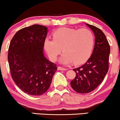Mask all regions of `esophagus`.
<instances>
[{
    "label": "esophagus",
    "instance_id": "esophagus-1",
    "mask_svg": "<svg viewBox=\"0 0 120 120\" xmlns=\"http://www.w3.org/2000/svg\"><path fill=\"white\" fill-rule=\"evenodd\" d=\"M58 70H67V69L63 68V67H58Z\"/></svg>",
    "mask_w": 120,
    "mask_h": 120
}]
</instances>
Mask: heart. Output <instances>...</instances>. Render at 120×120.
<instances>
[{"label":"heart","instance_id":"heart-1","mask_svg":"<svg viewBox=\"0 0 120 120\" xmlns=\"http://www.w3.org/2000/svg\"><path fill=\"white\" fill-rule=\"evenodd\" d=\"M94 37L90 29L62 28L53 33V39L46 38L44 49L52 61H55L62 51L60 63L80 64L86 61L92 52Z\"/></svg>","mask_w":120,"mask_h":120}]
</instances>
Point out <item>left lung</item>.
I'll list each match as a JSON object with an SVG mask.
<instances>
[{"label": "left lung", "mask_w": 120, "mask_h": 120, "mask_svg": "<svg viewBox=\"0 0 120 120\" xmlns=\"http://www.w3.org/2000/svg\"><path fill=\"white\" fill-rule=\"evenodd\" d=\"M93 31L95 43L92 55L84 64L73 69L76 73L70 82L71 87L76 92L87 93L97 87L103 81L109 69L110 47L102 31L94 26L86 23Z\"/></svg>", "instance_id": "1"}]
</instances>
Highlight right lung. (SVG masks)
Here are the masks:
<instances>
[{"mask_svg":"<svg viewBox=\"0 0 120 120\" xmlns=\"http://www.w3.org/2000/svg\"><path fill=\"white\" fill-rule=\"evenodd\" d=\"M45 26L34 24L19 30L10 44L8 59L11 76L20 89L32 96H40L50 87L57 69L44 56Z\"/></svg>","mask_w":120,"mask_h":120,"instance_id":"obj_1","label":"right lung"}]
</instances>
